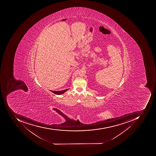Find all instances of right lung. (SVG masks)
<instances>
[{
	"mask_svg": "<svg viewBox=\"0 0 156 156\" xmlns=\"http://www.w3.org/2000/svg\"><path fill=\"white\" fill-rule=\"evenodd\" d=\"M69 90V89H66V90H63L61 91H51L53 92L54 94H56V95H61V94H64L66 91L67 90Z\"/></svg>",
	"mask_w": 156,
	"mask_h": 156,
	"instance_id": "right-lung-1",
	"label": "right lung"
}]
</instances>
